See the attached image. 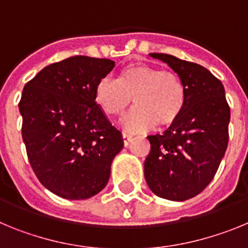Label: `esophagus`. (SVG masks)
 Here are the masks:
<instances>
[{
  "label": "esophagus",
  "instance_id": "1",
  "mask_svg": "<svg viewBox=\"0 0 248 248\" xmlns=\"http://www.w3.org/2000/svg\"><path fill=\"white\" fill-rule=\"evenodd\" d=\"M123 144H124V146H128L129 143H130V140H131V137L130 135L128 134H123Z\"/></svg>",
  "mask_w": 248,
  "mask_h": 248
}]
</instances>
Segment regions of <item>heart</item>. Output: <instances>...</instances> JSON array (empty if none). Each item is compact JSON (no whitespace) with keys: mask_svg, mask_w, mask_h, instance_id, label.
Here are the masks:
<instances>
[{"mask_svg":"<svg viewBox=\"0 0 248 248\" xmlns=\"http://www.w3.org/2000/svg\"><path fill=\"white\" fill-rule=\"evenodd\" d=\"M95 99L109 117H119L135 102L138 108L122 120V126L138 134L156 124L163 128L175 124L185 108L186 89L176 72L137 63L123 69L119 78L105 76L99 79Z\"/></svg>","mask_w":248,"mask_h":248,"instance_id":"1","label":"heart"}]
</instances>
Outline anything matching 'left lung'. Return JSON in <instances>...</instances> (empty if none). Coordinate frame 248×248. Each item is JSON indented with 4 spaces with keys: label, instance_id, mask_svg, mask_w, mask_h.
Wrapping results in <instances>:
<instances>
[{
    "label": "left lung",
    "instance_id": "obj_1",
    "mask_svg": "<svg viewBox=\"0 0 248 248\" xmlns=\"http://www.w3.org/2000/svg\"><path fill=\"white\" fill-rule=\"evenodd\" d=\"M176 72L186 89L183 114L163 135H149L144 164L149 187L159 198L185 201L200 194L214 179L229 144L231 111L225 88L198 63L170 54L151 53Z\"/></svg>",
    "mask_w": 248,
    "mask_h": 248
}]
</instances>
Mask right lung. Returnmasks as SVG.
<instances>
[{
    "instance_id": "add662e5",
    "label": "right lung",
    "mask_w": 248,
    "mask_h": 248,
    "mask_svg": "<svg viewBox=\"0 0 248 248\" xmlns=\"http://www.w3.org/2000/svg\"><path fill=\"white\" fill-rule=\"evenodd\" d=\"M113 68L110 59L69 57L43 68L23 88L18 108L28 161L57 196L83 200L108 183L123 139L95 102V87Z\"/></svg>"
}]
</instances>
